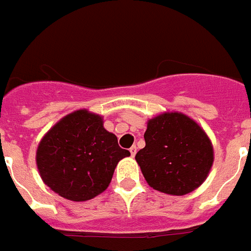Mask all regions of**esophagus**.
I'll list each match as a JSON object with an SVG mask.
<instances>
[{"instance_id": "obj_1", "label": "esophagus", "mask_w": 251, "mask_h": 251, "mask_svg": "<svg viewBox=\"0 0 251 251\" xmlns=\"http://www.w3.org/2000/svg\"><path fill=\"white\" fill-rule=\"evenodd\" d=\"M130 153H131V156H135V153H137V147L133 146L131 149H130Z\"/></svg>"}]
</instances>
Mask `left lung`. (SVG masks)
Wrapping results in <instances>:
<instances>
[{"label": "left lung", "mask_w": 251, "mask_h": 251, "mask_svg": "<svg viewBox=\"0 0 251 251\" xmlns=\"http://www.w3.org/2000/svg\"><path fill=\"white\" fill-rule=\"evenodd\" d=\"M145 141L135 160L152 189L185 195L206 181L214 164V147L193 118L181 112L157 114L147 121Z\"/></svg>", "instance_id": "8db88e82"}]
</instances>
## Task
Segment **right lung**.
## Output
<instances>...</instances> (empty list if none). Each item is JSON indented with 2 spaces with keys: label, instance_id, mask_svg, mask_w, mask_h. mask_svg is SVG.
<instances>
[{
  "label": "right lung",
  "instance_id": "obj_1",
  "mask_svg": "<svg viewBox=\"0 0 251 251\" xmlns=\"http://www.w3.org/2000/svg\"><path fill=\"white\" fill-rule=\"evenodd\" d=\"M130 156L104 127L102 116L87 109L66 114L41 138L36 165L43 182L69 201L84 202L109 186L118 161Z\"/></svg>",
  "mask_w": 251,
  "mask_h": 251
}]
</instances>
